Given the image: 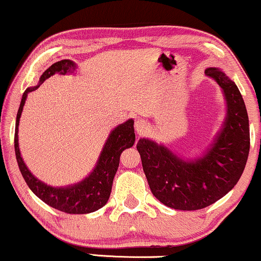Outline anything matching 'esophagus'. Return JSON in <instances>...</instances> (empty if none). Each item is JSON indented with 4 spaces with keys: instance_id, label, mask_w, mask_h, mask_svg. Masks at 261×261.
<instances>
[{
    "instance_id": "1",
    "label": "esophagus",
    "mask_w": 261,
    "mask_h": 261,
    "mask_svg": "<svg viewBox=\"0 0 261 261\" xmlns=\"http://www.w3.org/2000/svg\"><path fill=\"white\" fill-rule=\"evenodd\" d=\"M134 127H135V130H137V133L139 135H144L148 130L147 122L145 120H141V118H140V120L135 121Z\"/></svg>"
}]
</instances>
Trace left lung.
Returning a JSON list of instances; mask_svg holds the SVG:
<instances>
[{
	"instance_id": "8db88e82",
	"label": "left lung",
	"mask_w": 261,
	"mask_h": 261,
	"mask_svg": "<svg viewBox=\"0 0 261 261\" xmlns=\"http://www.w3.org/2000/svg\"><path fill=\"white\" fill-rule=\"evenodd\" d=\"M205 74L222 87L228 106L224 126L212 147L187 162L148 139L137 144L152 194L168 207L182 211L204 208L224 197L241 177L249 153L248 115L238 86L217 68H207Z\"/></svg>"
}]
</instances>
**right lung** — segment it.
I'll use <instances>...</instances> for the list:
<instances>
[{"label":"right lung","mask_w":261,"mask_h":261,"mask_svg":"<svg viewBox=\"0 0 261 261\" xmlns=\"http://www.w3.org/2000/svg\"><path fill=\"white\" fill-rule=\"evenodd\" d=\"M75 70V64L70 60H61L59 62L51 64L43 75L40 76L39 84L35 87H29L22 94L21 103H20L18 114H16L15 122V135H14V148L15 157L18 162L19 169L21 171L23 180L26 181L30 189L35 193L40 200L48 204L51 207L60 210L62 212L74 213V215H84V213L94 212L107 204L110 197L111 186H113L114 176L116 174L118 164H120V155L126 148H129L134 145V121L128 120L120 126L115 128L109 135V139L104 145L99 160L91 172L89 177L79 182V184L69 186L64 188H54L46 186L43 182L33 176L23 163L19 151L18 143V126L21 116V111L25 104L27 93L38 89L40 84H43L48 77L55 73L64 75L67 72Z\"/></svg>","instance_id":"add662e5"}]
</instances>
